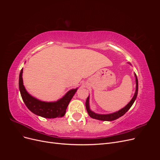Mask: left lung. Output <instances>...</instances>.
<instances>
[{
	"mask_svg": "<svg viewBox=\"0 0 160 160\" xmlns=\"http://www.w3.org/2000/svg\"><path fill=\"white\" fill-rule=\"evenodd\" d=\"M135 82H136V89H135V93L132 99L130 101V102L125 106V108H123V109H120L119 111H117V112H115L111 114H108V115H101V114H97L93 111H91L89 109V97L87 98L86 102H85V106H86V109H87V111L89 114V115L90 116L91 118H93V119H99V120H101V121H113L115 119H117L119 118L122 117V115H123L127 111L130 109V108L132 107L133 103H134V101L137 98L138 95V80L137 78L136 74H135Z\"/></svg>",
	"mask_w": 160,
	"mask_h": 160,
	"instance_id": "1",
	"label": "left lung"
}]
</instances>
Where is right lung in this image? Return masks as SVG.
<instances>
[{"label": "right lung", "instance_id": "1", "mask_svg": "<svg viewBox=\"0 0 160 160\" xmlns=\"http://www.w3.org/2000/svg\"><path fill=\"white\" fill-rule=\"evenodd\" d=\"M22 75V69L19 75V89L24 103L31 112L45 118H56L65 115L67 106L77 89L69 91L63 98L56 102H45L37 99L27 93L23 85Z\"/></svg>", "mask_w": 160, "mask_h": 160}]
</instances>
